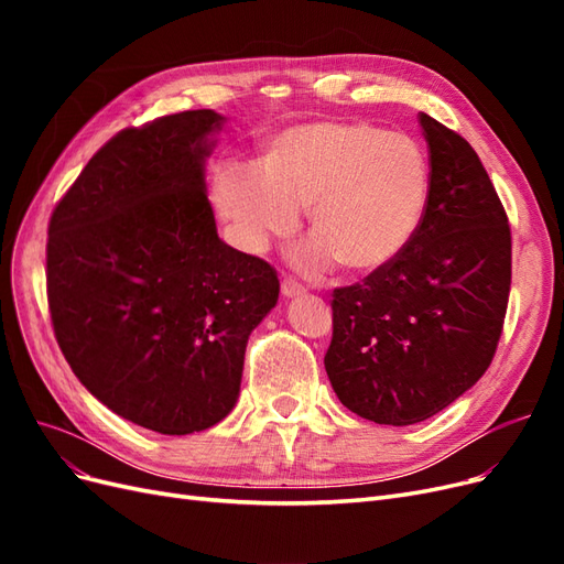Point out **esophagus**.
I'll list each match as a JSON object with an SVG mask.
<instances>
[{
    "label": "esophagus",
    "mask_w": 564,
    "mask_h": 564,
    "mask_svg": "<svg viewBox=\"0 0 564 564\" xmlns=\"http://www.w3.org/2000/svg\"><path fill=\"white\" fill-rule=\"evenodd\" d=\"M303 294H305V289L299 282H294V280H284L282 282V296L284 299H299Z\"/></svg>",
    "instance_id": "1"
}]
</instances>
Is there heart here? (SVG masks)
<instances>
[{
	"instance_id": "obj_1",
	"label": "heart",
	"mask_w": 564,
	"mask_h": 564,
	"mask_svg": "<svg viewBox=\"0 0 564 564\" xmlns=\"http://www.w3.org/2000/svg\"><path fill=\"white\" fill-rule=\"evenodd\" d=\"M216 207L247 251L299 226L308 232L296 261L324 270L334 261L350 275H371L414 242L433 197L429 152L409 133L369 122H311L265 143L261 166H224Z\"/></svg>"
}]
</instances>
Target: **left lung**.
Returning <instances> with one entry per match:
<instances>
[{
  "instance_id": "left-lung-1",
  "label": "left lung",
  "mask_w": 564,
  "mask_h": 564,
  "mask_svg": "<svg viewBox=\"0 0 564 564\" xmlns=\"http://www.w3.org/2000/svg\"><path fill=\"white\" fill-rule=\"evenodd\" d=\"M433 197L414 242L362 284L334 289L324 369L338 400L381 425L440 414L487 371L510 294V228L466 139L421 112Z\"/></svg>"
}]
</instances>
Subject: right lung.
<instances>
[{"instance_id": "1", "label": "right lung", "mask_w": 564, "mask_h": 564, "mask_svg": "<svg viewBox=\"0 0 564 564\" xmlns=\"http://www.w3.org/2000/svg\"><path fill=\"white\" fill-rule=\"evenodd\" d=\"M226 122L187 110L117 133L48 224V311L67 365L117 416L162 435L232 412L249 334L280 296L275 270L216 230L204 176Z\"/></svg>"}]
</instances>
